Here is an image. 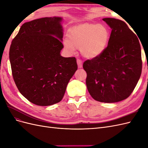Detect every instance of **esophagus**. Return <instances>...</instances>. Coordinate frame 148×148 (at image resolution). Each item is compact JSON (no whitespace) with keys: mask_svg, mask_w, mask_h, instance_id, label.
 <instances>
[{"mask_svg":"<svg viewBox=\"0 0 148 148\" xmlns=\"http://www.w3.org/2000/svg\"><path fill=\"white\" fill-rule=\"evenodd\" d=\"M77 64H78V68H82V61L81 60L79 59H77Z\"/></svg>","mask_w":148,"mask_h":148,"instance_id":"obj_1","label":"esophagus"}]
</instances>
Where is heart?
<instances>
[{
    "instance_id": "b5f03b06",
    "label": "heart",
    "mask_w": 148,
    "mask_h": 148,
    "mask_svg": "<svg viewBox=\"0 0 148 148\" xmlns=\"http://www.w3.org/2000/svg\"><path fill=\"white\" fill-rule=\"evenodd\" d=\"M110 33L102 24L84 23L76 26L63 41L64 47L70 53L79 48L82 56L88 59H95L102 55L107 47Z\"/></svg>"
}]
</instances>
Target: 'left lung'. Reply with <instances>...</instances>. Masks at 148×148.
I'll list each match as a JSON object with an SVG mask.
<instances>
[{
  "instance_id": "left-lung-1",
  "label": "left lung",
  "mask_w": 148,
  "mask_h": 148,
  "mask_svg": "<svg viewBox=\"0 0 148 148\" xmlns=\"http://www.w3.org/2000/svg\"><path fill=\"white\" fill-rule=\"evenodd\" d=\"M102 20L112 29L108 45L102 55L85 61L83 66L93 99L117 102L131 95L140 78L141 46L137 36L124 21L112 18Z\"/></svg>"
}]
</instances>
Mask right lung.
<instances>
[{"label":"right lung","mask_w":148,"mask_h":148,"mask_svg":"<svg viewBox=\"0 0 148 148\" xmlns=\"http://www.w3.org/2000/svg\"><path fill=\"white\" fill-rule=\"evenodd\" d=\"M62 20L53 16L26 22L12 42L9 57L13 79L21 95L36 105L59 102L78 69L75 57L60 54Z\"/></svg>","instance_id":"right-lung-1"}]
</instances>
